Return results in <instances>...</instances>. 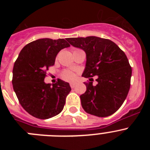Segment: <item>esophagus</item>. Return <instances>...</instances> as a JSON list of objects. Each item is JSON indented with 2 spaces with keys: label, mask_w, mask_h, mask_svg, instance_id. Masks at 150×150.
I'll use <instances>...</instances> for the list:
<instances>
[{
  "label": "esophagus",
  "mask_w": 150,
  "mask_h": 150,
  "mask_svg": "<svg viewBox=\"0 0 150 150\" xmlns=\"http://www.w3.org/2000/svg\"><path fill=\"white\" fill-rule=\"evenodd\" d=\"M75 85H76V83H70V86H71V88H74Z\"/></svg>",
  "instance_id": "1"
}]
</instances>
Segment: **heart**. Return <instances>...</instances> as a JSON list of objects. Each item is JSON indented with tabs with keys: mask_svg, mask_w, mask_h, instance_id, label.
I'll return each mask as SVG.
<instances>
[{
	"mask_svg": "<svg viewBox=\"0 0 150 150\" xmlns=\"http://www.w3.org/2000/svg\"><path fill=\"white\" fill-rule=\"evenodd\" d=\"M62 77L65 80H71L74 78V74L71 71H65L62 74Z\"/></svg>",
	"mask_w": 150,
	"mask_h": 150,
	"instance_id": "1",
	"label": "heart"
}]
</instances>
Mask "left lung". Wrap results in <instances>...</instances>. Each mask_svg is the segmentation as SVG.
I'll return each mask as SVG.
<instances>
[{"label":"left lung","mask_w":150,"mask_h":150,"mask_svg":"<svg viewBox=\"0 0 150 150\" xmlns=\"http://www.w3.org/2000/svg\"><path fill=\"white\" fill-rule=\"evenodd\" d=\"M71 46L83 50L86 55L82 76L93 80L85 83L86 91L80 95L81 105L87 113L106 117L119 110L128 95L132 67L124 52L110 40L95 36L67 38Z\"/></svg>","instance_id":"obj_1"}]
</instances>
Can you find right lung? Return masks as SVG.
Listing matches in <instances>:
<instances>
[{
  "label": "right lung",
  "mask_w": 150,
  "mask_h": 150,
  "mask_svg": "<svg viewBox=\"0 0 150 150\" xmlns=\"http://www.w3.org/2000/svg\"><path fill=\"white\" fill-rule=\"evenodd\" d=\"M69 46L64 39L42 38L21 50L13 66L12 83L20 104L31 116L47 120L63 110L66 96L71 90L69 83L59 79L51 86L44 79L58 53Z\"/></svg>",
  "instance_id": "right-lung-1"
}]
</instances>
